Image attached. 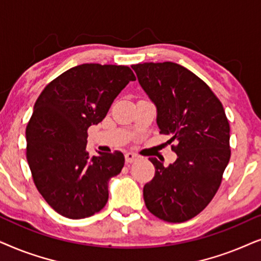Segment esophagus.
I'll return each instance as SVG.
<instances>
[{
    "label": "esophagus",
    "instance_id": "esophagus-1",
    "mask_svg": "<svg viewBox=\"0 0 261 261\" xmlns=\"http://www.w3.org/2000/svg\"><path fill=\"white\" fill-rule=\"evenodd\" d=\"M140 159V156H138L137 154H134V152L128 151L125 154V161H126L127 163H133L135 161H137V160Z\"/></svg>",
    "mask_w": 261,
    "mask_h": 261
}]
</instances>
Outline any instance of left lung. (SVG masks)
<instances>
[{
    "mask_svg": "<svg viewBox=\"0 0 261 261\" xmlns=\"http://www.w3.org/2000/svg\"><path fill=\"white\" fill-rule=\"evenodd\" d=\"M138 82L155 103L160 134L175 142L174 163L165 167L150 158L155 175L143 189L154 216L181 223L210 203L230 159V126L210 87L189 69L173 62L133 65Z\"/></svg>",
    "mask_w": 261,
    "mask_h": 261,
    "instance_id": "obj_1",
    "label": "left lung"
}]
</instances>
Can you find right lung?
<instances>
[{"mask_svg": "<svg viewBox=\"0 0 261 261\" xmlns=\"http://www.w3.org/2000/svg\"><path fill=\"white\" fill-rule=\"evenodd\" d=\"M126 65L87 63L69 69L45 87L26 127V158L34 185L62 216L80 220L109 200V181L121 172V151H87V130L106 117L130 81Z\"/></svg>", "mask_w": 261, "mask_h": 261, "instance_id": "add662e5", "label": "right lung"}]
</instances>
